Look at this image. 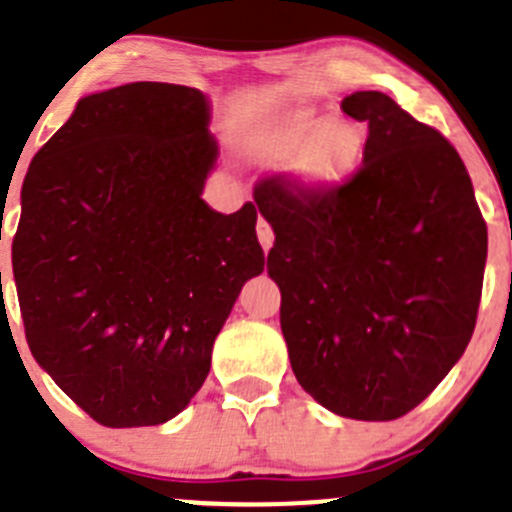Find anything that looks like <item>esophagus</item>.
Segmentation results:
<instances>
[{
    "mask_svg": "<svg viewBox=\"0 0 512 512\" xmlns=\"http://www.w3.org/2000/svg\"><path fill=\"white\" fill-rule=\"evenodd\" d=\"M257 237H260V245H262V250H270L272 247V242H275V232H272V225L267 223L265 218H260L257 220Z\"/></svg>",
    "mask_w": 512,
    "mask_h": 512,
    "instance_id": "obj_1",
    "label": "esophagus"
}]
</instances>
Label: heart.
I'll use <instances>...</instances> for the list:
<instances>
[{
	"label": "heart",
	"mask_w": 512,
	"mask_h": 512,
	"mask_svg": "<svg viewBox=\"0 0 512 512\" xmlns=\"http://www.w3.org/2000/svg\"><path fill=\"white\" fill-rule=\"evenodd\" d=\"M366 133L359 123L329 121L314 108L272 113L247 138L250 153L267 165H285L309 190H332L352 175L364 153Z\"/></svg>",
	"instance_id": "b5f03b06"
}]
</instances>
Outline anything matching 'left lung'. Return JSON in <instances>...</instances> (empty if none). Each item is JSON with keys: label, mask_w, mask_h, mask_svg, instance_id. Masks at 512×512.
Masks as SVG:
<instances>
[{"label": "left lung", "mask_w": 512, "mask_h": 512, "mask_svg": "<svg viewBox=\"0 0 512 512\" xmlns=\"http://www.w3.org/2000/svg\"><path fill=\"white\" fill-rule=\"evenodd\" d=\"M369 123L364 163L332 190L255 185L275 230L267 272L299 386L356 421L416 409L466 352L488 227L456 148L381 91L342 101Z\"/></svg>", "instance_id": "1"}]
</instances>
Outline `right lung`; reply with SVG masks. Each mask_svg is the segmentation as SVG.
Instances as JSON below:
<instances>
[{"label": "right lung", "mask_w": 512, "mask_h": 512, "mask_svg": "<svg viewBox=\"0 0 512 512\" xmlns=\"http://www.w3.org/2000/svg\"><path fill=\"white\" fill-rule=\"evenodd\" d=\"M208 121L198 89L116 86L81 98L24 178L12 267L27 344L101 426L178 416L265 270L255 205L223 215L200 198L218 160Z\"/></svg>", "instance_id": "right-lung-1"}]
</instances>
